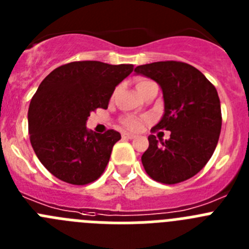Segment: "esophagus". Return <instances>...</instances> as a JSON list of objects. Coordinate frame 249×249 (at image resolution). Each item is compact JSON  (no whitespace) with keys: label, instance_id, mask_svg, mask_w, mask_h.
I'll list each match as a JSON object with an SVG mask.
<instances>
[{"label":"esophagus","instance_id":"1","mask_svg":"<svg viewBox=\"0 0 249 249\" xmlns=\"http://www.w3.org/2000/svg\"><path fill=\"white\" fill-rule=\"evenodd\" d=\"M122 138L123 140H132V138H135V135L128 133V132H124V133H122Z\"/></svg>","mask_w":249,"mask_h":249}]
</instances>
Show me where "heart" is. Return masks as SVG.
Listing matches in <instances>:
<instances>
[{"label":"heart","mask_w":249,"mask_h":249,"mask_svg":"<svg viewBox=\"0 0 249 249\" xmlns=\"http://www.w3.org/2000/svg\"><path fill=\"white\" fill-rule=\"evenodd\" d=\"M149 82L148 80H141L140 82L137 83V87H140V86L144 85V83ZM142 123H143V118H140V117H126L123 118L122 120V124L124 127H127V128L129 129H133V131H136V129H140L141 126H142Z\"/></svg>","instance_id":"1"}]
</instances>
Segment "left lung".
Returning a JSON list of instances; mask_svg holds the SVG:
<instances>
[{
	"instance_id": "left-lung-1",
	"label": "left lung",
	"mask_w": 249,
	"mask_h": 249,
	"mask_svg": "<svg viewBox=\"0 0 249 249\" xmlns=\"http://www.w3.org/2000/svg\"><path fill=\"white\" fill-rule=\"evenodd\" d=\"M162 89L164 113L155 129L171 132L169 140L148 137L142 155L147 175L166 184L190 179L212 157L222 127L221 102L214 86L193 66L162 61L135 68Z\"/></svg>"
}]
</instances>
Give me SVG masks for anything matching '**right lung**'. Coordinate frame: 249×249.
Instances as JSON below:
<instances>
[{
	"mask_svg": "<svg viewBox=\"0 0 249 249\" xmlns=\"http://www.w3.org/2000/svg\"><path fill=\"white\" fill-rule=\"evenodd\" d=\"M133 65L77 61L59 66L38 86L28 108V133L39 162L54 177L77 186L103 173L120 132L89 131V113L107 108Z\"/></svg>",
	"mask_w": 249,
	"mask_h": 249,
	"instance_id": "obj_1",
	"label": "right lung"
}]
</instances>
